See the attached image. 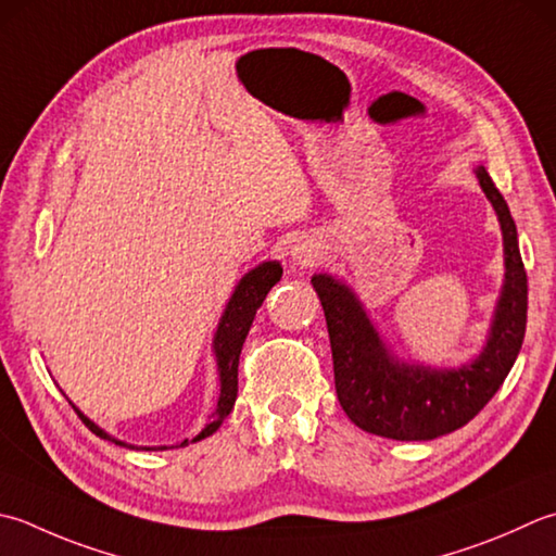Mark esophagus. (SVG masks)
Instances as JSON below:
<instances>
[{
    "mask_svg": "<svg viewBox=\"0 0 556 556\" xmlns=\"http://www.w3.org/2000/svg\"><path fill=\"white\" fill-rule=\"evenodd\" d=\"M291 257H293V263H296V265H311L313 257H315V250L303 243V245H296L291 250Z\"/></svg>",
    "mask_w": 556,
    "mask_h": 556,
    "instance_id": "esophagus-1",
    "label": "esophagus"
}]
</instances>
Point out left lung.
<instances>
[{"instance_id":"left-lung-1","label":"left lung","mask_w":556,"mask_h":556,"mask_svg":"<svg viewBox=\"0 0 556 556\" xmlns=\"http://www.w3.org/2000/svg\"><path fill=\"white\" fill-rule=\"evenodd\" d=\"M504 238V285L482 352L458 368L405 362L386 344L356 291L313 275L328 320L337 400L358 429L395 441H431L465 427L506 380L528 323V277L508 204L484 166L475 168Z\"/></svg>"}]
</instances>
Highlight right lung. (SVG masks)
Wrapping results in <instances>:
<instances>
[{
    "mask_svg": "<svg viewBox=\"0 0 556 556\" xmlns=\"http://www.w3.org/2000/svg\"><path fill=\"white\" fill-rule=\"evenodd\" d=\"M279 279H281V265L277 263V260H265V263H260L257 267L245 271L241 281L236 285L231 299H228L226 308L222 313L219 325H216V332L212 340V352L216 358V374H219V400H216L214 415H212L210 424H204V429L198 433V437H194L192 441H188V439L180 441L176 448H182V445L198 443L206 437H212V433L219 429L224 419L228 417V412L233 409V402L238 395V358H241L243 342L250 332V325H253V320H255L257 308L263 306V301L269 293V289L275 287ZM72 407L76 415L81 417L86 427L96 433V437H101L115 445H123V448H141V451L173 448V445H132V443L119 441L98 427L96 421L86 417L84 412L74 405V402H72Z\"/></svg>",
    "mask_w": 556,
    "mask_h": 556,
    "instance_id": "right-lung-1",
    "label": "right lung"
}]
</instances>
